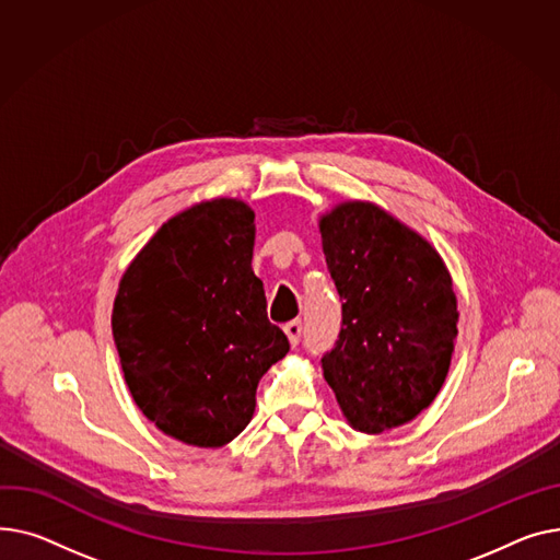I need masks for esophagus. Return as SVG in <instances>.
I'll return each instance as SVG.
<instances>
[{
	"mask_svg": "<svg viewBox=\"0 0 560 560\" xmlns=\"http://www.w3.org/2000/svg\"><path fill=\"white\" fill-rule=\"evenodd\" d=\"M284 335H287V339H289L291 346H299V343H301V337H303V323H301L299 318L289 320V323L284 325Z\"/></svg>",
	"mask_w": 560,
	"mask_h": 560,
	"instance_id": "obj_1",
	"label": "esophagus"
}]
</instances>
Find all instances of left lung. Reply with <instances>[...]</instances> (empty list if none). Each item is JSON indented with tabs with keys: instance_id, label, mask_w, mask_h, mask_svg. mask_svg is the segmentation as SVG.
Instances as JSON below:
<instances>
[{
	"instance_id": "obj_1",
	"label": "left lung",
	"mask_w": 560,
	"mask_h": 560,
	"mask_svg": "<svg viewBox=\"0 0 560 560\" xmlns=\"http://www.w3.org/2000/svg\"><path fill=\"white\" fill-rule=\"evenodd\" d=\"M318 228L343 301L323 377L350 427L382 434L430 407L447 377L458 320L452 278L430 242L373 203H341Z\"/></svg>"
}]
</instances>
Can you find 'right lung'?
Masks as SVG:
<instances>
[{"label": "right lung", "instance_id": "obj_1", "mask_svg": "<svg viewBox=\"0 0 560 560\" xmlns=\"http://www.w3.org/2000/svg\"><path fill=\"white\" fill-rule=\"evenodd\" d=\"M253 221L237 199L183 210L130 261L115 295L113 337L130 396L187 445L240 436L261 375L289 352L250 267Z\"/></svg>", "mask_w": 560, "mask_h": 560}]
</instances>
